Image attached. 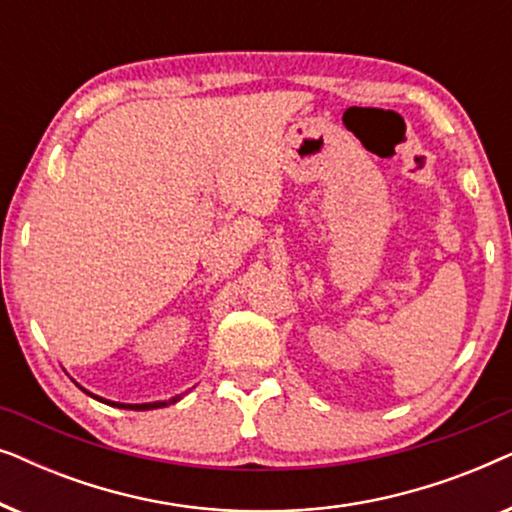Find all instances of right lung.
I'll return each mask as SVG.
<instances>
[{
	"mask_svg": "<svg viewBox=\"0 0 512 512\" xmlns=\"http://www.w3.org/2000/svg\"><path fill=\"white\" fill-rule=\"evenodd\" d=\"M79 389H83L81 384H79ZM83 391H86L90 398H95V401L114 405V408H125V410H156V408H165V405H170V403H177L179 398H181V396H174V398H170V401H153V403H116V401H107V398H102V396L90 394L88 389H83Z\"/></svg>",
	"mask_w": 512,
	"mask_h": 512,
	"instance_id": "add662e5",
	"label": "right lung"
}]
</instances>
